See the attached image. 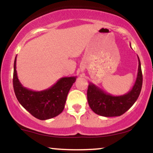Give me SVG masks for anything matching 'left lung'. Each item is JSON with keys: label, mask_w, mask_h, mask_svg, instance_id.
<instances>
[{"label": "left lung", "mask_w": 153, "mask_h": 153, "mask_svg": "<svg viewBox=\"0 0 153 153\" xmlns=\"http://www.w3.org/2000/svg\"><path fill=\"white\" fill-rule=\"evenodd\" d=\"M138 73L132 88L122 96H112L90 82L87 91L89 106L96 114L106 117H119L132 106L140 96L143 85L141 63L138 57Z\"/></svg>", "instance_id": "8db88e82"}]
</instances>
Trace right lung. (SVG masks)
<instances>
[{"label":"right lung","mask_w":153,"mask_h":153,"mask_svg":"<svg viewBox=\"0 0 153 153\" xmlns=\"http://www.w3.org/2000/svg\"><path fill=\"white\" fill-rule=\"evenodd\" d=\"M16 57L13 65V85L19 102L35 118L46 120L62 113L70 89L76 77H65L57 80L50 88L34 91L26 88L19 81L16 68Z\"/></svg>","instance_id":"right-lung-1"}]
</instances>
